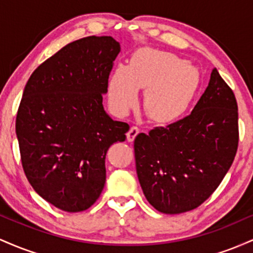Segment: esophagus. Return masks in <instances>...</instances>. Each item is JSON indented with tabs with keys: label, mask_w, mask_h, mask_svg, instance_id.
<instances>
[{
	"label": "esophagus",
	"mask_w": 253,
	"mask_h": 253,
	"mask_svg": "<svg viewBox=\"0 0 253 253\" xmlns=\"http://www.w3.org/2000/svg\"><path fill=\"white\" fill-rule=\"evenodd\" d=\"M139 132H140V130H139L138 127H135V126H132V127H130L128 132H127V140H128L129 143H132V141L134 140L135 136L138 135V133H139Z\"/></svg>",
	"instance_id": "obj_1"
}]
</instances>
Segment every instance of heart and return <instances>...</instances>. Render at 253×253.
Masks as SVG:
<instances>
[{
	"instance_id": "heart-1",
	"label": "heart",
	"mask_w": 253,
	"mask_h": 253,
	"mask_svg": "<svg viewBox=\"0 0 253 253\" xmlns=\"http://www.w3.org/2000/svg\"><path fill=\"white\" fill-rule=\"evenodd\" d=\"M201 84L196 66L168 52L144 51L126 68L115 69L108 83L109 102L118 114H126L146 89L144 109L158 124L176 121L187 112Z\"/></svg>"
}]
</instances>
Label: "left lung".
<instances>
[{"mask_svg": "<svg viewBox=\"0 0 253 253\" xmlns=\"http://www.w3.org/2000/svg\"><path fill=\"white\" fill-rule=\"evenodd\" d=\"M238 140L236 96L213 69L190 115L135 136L136 175L146 200L165 214L195 210L227 173Z\"/></svg>", "mask_w": 253, "mask_h": 253, "instance_id": "obj_1", "label": "left lung"}]
</instances>
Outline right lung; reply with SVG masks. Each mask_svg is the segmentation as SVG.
<instances>
[{"instance_id":"obj_1","label":"right lung","mask_w":253,"mask_h":253,"mask_svg":"<svg viewBox=\"0 0 253 253\" xmlns=\"http://www.w3.org/2000/svg\"><path fill=\"white\" fill-rule=\"evenodd\" d=\"M119 52L112 37L76 40L40 64L25 86L15 124L22 168L33 189L64 211L94 205L107 151L129 129L102 104Z\"/></svg>"}]
</instances>
